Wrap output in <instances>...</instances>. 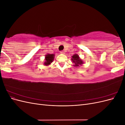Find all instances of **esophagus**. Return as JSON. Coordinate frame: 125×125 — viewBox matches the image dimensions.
<instances>
[{
    "label": "esophagus",
    "instance_id": "1",
    "mask_svg": "<svg viewBox=\"0 0 125 125\" xmlns=\"http://www.w3.org/2000/svg\"><path fill=\"white\" fill-rule=\"evenodd\" d=\"M60 53H61L62 54H65V52H64L63 51H61L60 52Z\"/></svg>",
    "mask_w": 125,
    "mask_h": 125
}]
</instances>
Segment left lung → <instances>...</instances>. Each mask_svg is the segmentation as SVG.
<instances>
[{
	"label": "left lung",
	"instance_id": "1",
	"mask_svg": "<svg viewBox=\"0 0 125 125\" xmlns=\"http://www.w3.org/2000/svg\"><path fill=\"white\" fill-rule=\"evenodd\" d=\"M71 60L72 62H73L74 63L73 66L75 67H79L83 63V62L82 61V60L79 57V55L77 54H75L72 56Z\"/></svg>",
	"mask_w": 125,
	"mask_h": 125
}]
</instances>
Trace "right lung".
<instances>
[{
    "label": "right lung",
    "instance_id": "obj_1",
    "mask_svg": "<svg viewBox=\"0 0 125 125\" xmlns=\"http://www.w3.org/2000/svg\"><path fill=\"white\" fill-rule=\"evenodd\" d=\"M54 54H47V55H45V62L44 63V65L45 66H48L53 62L54 57H55Z\"/></svg>",
    "mask_w": 125,
    "mask_h": 125
}]
</instances>
